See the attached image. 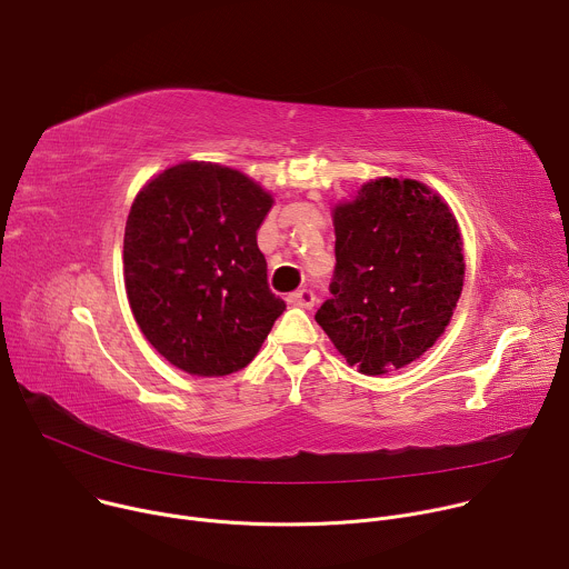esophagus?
I'll return each instance as SVG.
<instances>
[{
  "label": "esophagus",
  "instance_id": "obj_1",
  "mask_svg": "<svg viewBox=\"0 0 569 569\" xmlns=\"http://www.w3.org/2000/svg\"><path fill=\"white\" fill-rule=\"evenodd\" d=\"M288 301H290L292 306H301V308H312V306H315V301H317V297H315V292H312L310 288H301V290L292 292V295L288 297Z\"/></svg>",
  "mask_w": 569,
  "mask_h": 569
}]
</instances>
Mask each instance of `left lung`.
Returning a JSON list of instances; mask_svg holds the SVG:
<instances>
[{"label": "left lung", "instance_id": "8db88e82", "mask_svg": "<svg viewBox=\"0 0 569 569\" xmlns=\"http://www.w3.org/2000/svg\"><path fill=\"white\" fill-rule=\"evenodd\" d=\"M331 299L315 319L367 376L421 358L443 336L463 288V240L441 196L378 178L333 207Z\"/></svg>", "mask_w": 569, "mask_h": 569}]
</instances>
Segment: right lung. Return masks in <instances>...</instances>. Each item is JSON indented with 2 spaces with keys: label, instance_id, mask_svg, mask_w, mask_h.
<instances>
[{
  "label": "right lung",
  "instance_id": "add662e5",
  "mask_svg": "<svg viewBox=\"0 0 569 569\" xmlns=\"http://www.w3.org/2000/svg\"><path fill=\"white\" fill-rule=\"evenodd\" d=\"M274 198L246 173L182 161L137 193L123 236L132 315L159 356L191 376L248 367L286 310L257 231Z\"/></svg>",
  "mask_w": 569,
  "mask_h": 569
}]
</instances>
